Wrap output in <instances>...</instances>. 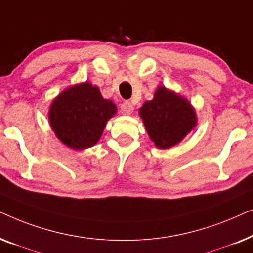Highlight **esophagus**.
Here are the masks:
<instances>
[{
    "label": "esophagus",
    "mask_w": 253,
    "mask_h": 253,
    "mask_svg": "<svg viewBox=\"0 0 253 253\" xmlns=\"http://www.w3.org/2000/svg\"><path fill=\"white\" fill-rule=\"evenodd\" d=\"M121 112H122L123 115H130V114L133 112L132 103L130 101H124L122 105H121Z\"/></svg>",
    "instance_id": "obj_1"
}]
</instances>
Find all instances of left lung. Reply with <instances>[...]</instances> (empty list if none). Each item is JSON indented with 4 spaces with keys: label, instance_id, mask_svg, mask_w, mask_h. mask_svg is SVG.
<instances>
[{
    "label": "left lung",
    "instance_id": "8db88e82",
    "mask_svg": "<svg viewBox=\"0 0 253 253\" xmlns=\"http://www.w3.org/2000/svg\"><path fill=\"white\" fill-rule=\"evenodd\" d=\"M139 114L155 146L169 148L179 143L196 126V113L182 96L159 87L152 101L145 102Z\"/></svg>",
    "mask_w": 253,
    "mask_h": 253
}]
</instances>
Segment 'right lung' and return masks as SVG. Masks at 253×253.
<instances>
[{"label": "right lung", "mask_w": 253, "mask_h": 253, "mask_svg": "<svg viewBox=\"0 0 253 253\" xmlns=\"http://www.w3.org/2000/svg\"><path fill=\"white\" fill-rule=\"evenodd\" d=\"M116 106L101 96L89 83L61 93L50 106L49 121L58 139L74 150L98 143L107 121L115 115Z\"/></svg>", "instance_id": "right-lung-1"}]
</instances>
